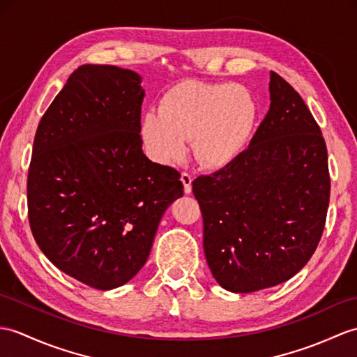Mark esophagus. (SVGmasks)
Masks as SVG:
<instances>
[{
	"label": "esophagus",
	"mask_w": 357,
	"mask_h": 357,
	"mask_svg": "<svg viewBox=\"0 0 357 357\" xmlns=\"http://www.w3.org/2000/svg\"><path fill=\"white\" fill-rule=\"evenodd\" d=\"M181 181H182V184H184L185 195L192 193V182H193L192 175H188V173H185V172L181 173Z\"/></svg>",
	"instance_id": "1"
}]
</instances>
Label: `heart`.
<instances>
[{"instance_id": "1", "label": "heart", "mask_w": 357, "mask_h": 357, "mask_svg": "<svg viewBox=\"0 0 357 357\" xmlns=\"http://www.w3.org/2000/svg\"><path fill=\"white\" fill-rule=\"evenodd\" d=\"M257 119L259 105L246 86L184 80L165 91L158 111L143 115L139 135L156 162L182 158L188 139L199 164L219 169L245 151Z\"/></svg>"}]
</instances>
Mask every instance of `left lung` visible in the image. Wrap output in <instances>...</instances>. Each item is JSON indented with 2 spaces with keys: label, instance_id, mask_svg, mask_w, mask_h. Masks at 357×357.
I'll return each mask as SVG.
<instances>
[{
  "label": "left lung",
  "instance_id": "8db88e82",
  "mask_svg": "<svg viewBox=\"0 0 357 357\" xmlns=\"http://www.w3.org/2000/svg\"><path fill=\"white\" fill-rule=\"evenodd\" d=\"M271 107L250 146L213 175L193 181L204 251L219 286L250 294L305 266L328 208L327 149L301 96L271 71Z\"/></svg>",
  "mask_w": 357,
  "mask_h": 357
}]
</instances>
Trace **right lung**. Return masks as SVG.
Listing matches in <instances>:
<instances>
[{"instance_id":"1","label":"right lung","mask_w":357,"mask_h":357,"mask_svg":"<svg viewBox=\"0 0 357 357\" xmlns=\"http://www.w3.org/2000/svg\"><path fill=\"white\" fill-rule=\"evenodd\" d=\"M143 77L82 65L40 119L27 181L29 220L57 269L100 291L144 266L164 211L184 195L175 169L143 152Z\"/></svg>"}]
</instances>
